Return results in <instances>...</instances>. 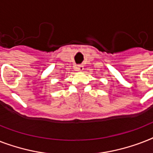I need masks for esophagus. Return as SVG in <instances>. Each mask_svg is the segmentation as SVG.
Returning a JSON list of instances; mask_svg holds the SVG:
<instances>
[{
  "instance_id": "esophagus-1",
  "label": "esophagus",
  "mask_w": 153,
  "mask_h": 153,
  "mask_svg": "<svg viewBox=\"0 0 153 153\" xmlns=\"http://www.w3.org/2000/svg\"><path fill=\"white\" fill-rule=\"evenodd\" d=\"M76 69L77 71H82L84 70V67L82 65H78L76 67Z\"/></svg>"
}]
</instances>
